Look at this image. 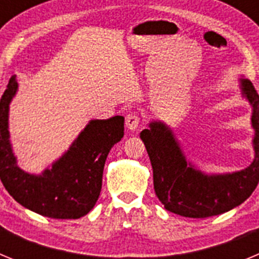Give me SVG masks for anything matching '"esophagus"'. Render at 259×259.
I'll list each match as a JSON object with an SVG mask.
<instances>
[{
    "instance_id": "obj_1",
    "label": "esophagus",
    "mask_w": 259,
    "mask_h": 259,
    "mask_svg": "<svg viewBox=\"0 0 259 259\" xmlns=\"http://www.w3.org/2000/svg\"><path fill=\"white\" fill-rule=\"evenodd\" d=\"M140 122H141V118L137 113H130L127 114V116H125V127H127V130H130V131L132 132L137 131V128H139Z\"/></svg>"
}]
</instances>
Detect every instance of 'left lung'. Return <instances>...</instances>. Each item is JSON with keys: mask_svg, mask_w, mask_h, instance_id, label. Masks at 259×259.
Segmentation results:
<instances>
[{"mask_svg": "<svg viewBox=\"0 0 259 259\" xmlns=\"http://www.w3.org/2000/svg\"><path fill=\"white\" fill-rule=\"evenodd\" d=\"M242 96L251 105L254 128V159L244 170L232 174H205L185 159L170 127L153 120L141 131L153 167L157 197L164 209L187 218H207L241 205L259 182V96L250 80L240 79Z\"/></svg>", "mask_w": 259, "mask_h": 259, "instance_id": "8db88e82", "label": "left lung"}]
</instances>
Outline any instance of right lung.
Listing matches in <instances>:
<instances>
[{
    "mask_svg": "<svg viewBox=\"0 0 259 259\" xmlns=\"http://www.w3.org/2000/svg\"><path fill=\"white\" fill-rule=\"evenodd\" d=\"M18 91L11 76L0 100V179L22 206L54 219H77L88 214L101 192L105 161L124 135V118L95 119L80 132L70 149L41 175L17 164L9 134V105Z\"/></svg>",
    "mask_w": 259,
    "mask_h": 259,
    "instance_id": "1",
    "label": "right lung"
}]
</instances>
